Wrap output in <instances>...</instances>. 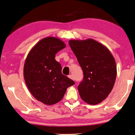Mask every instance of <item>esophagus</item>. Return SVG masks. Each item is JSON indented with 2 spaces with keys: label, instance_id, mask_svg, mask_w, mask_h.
Listing matches in <instances>:
<instances>
[{
  "label": "esophagus",
  "instance_id": "esophagus-1",
  "mask_svg": "<svg viewBox=\"0 0 135 135\" xmlns=\"http://www.w3.org/2000/svg\"><path fill=\"white\" fill-rule=\"evenodd\" d=\"M68 77L70 79H73V76H72V75H69V76H68Z\"/></svg>",
  "mask_w": 135,
  "mask_h": 135
}]
</instances>
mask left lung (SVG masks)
Returning a JSON list of instances; mask_svg holds the SVG:
<instances>
[{
	"mask_svg": "<svg viewBox=\"0 0 135 135\" xmlns=\"http://www.w3.org/2000/svg\"><path fill=\"white\" fill-rule=\"evenodd\" d=\"M69 44L83 72V80L78 86L80 98L89 105L100 103L115 85V58L105 45L92 39L70 40Z\"/></svg>",
	"mask_w": 135,
	"mask_h": 135,
	"instance_id": "1",
	"label": "left lung"
}]
</instances>
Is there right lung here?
Listing matches in <instances>:
<instances>
[{"label": "right lung", "mask_w": 135, "mask_h": 135, "mask_svg": "<svg viewBox=\"0 0 135 135\" xmlns=\"http://www.w3.org/2000/svg\"><path fill=\"white\" fill-rule=\"evenodd\" d=\"M66 47L62 40L47 37L38 42L25 60L23 76L28 89L37 100L52 105L64 96L74 81L62 73V67L56 61V53Z\"/></svg>", "instance_id": "1"}]
</instances>
